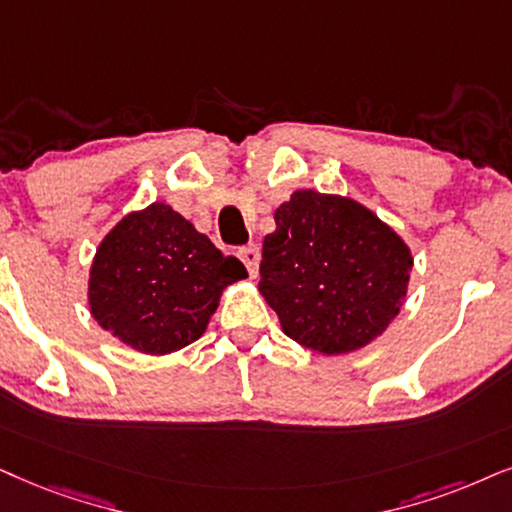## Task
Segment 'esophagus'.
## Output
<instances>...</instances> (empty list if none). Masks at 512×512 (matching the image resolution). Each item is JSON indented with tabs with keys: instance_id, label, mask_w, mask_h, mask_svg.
I'll list each match as a JSON object with an SVG mask.
<instances>
[{
	"instance_id": "esophagus-1",
	"label": "esophagus",
	"mask_w": 512,
	"mask_h": 512,
	"mask_svg": "<svg viewBox=\"0 0 512 512\" xmlns=\"http://www.w3.org/2000/svg\"><path fill=\"white\" fill-rule=\"evenodd\" d=\"M238 257H241L248 274L257 276V267H260V248H257V245H245V248L238 250Z\"/></svg>"
}]
</instances>
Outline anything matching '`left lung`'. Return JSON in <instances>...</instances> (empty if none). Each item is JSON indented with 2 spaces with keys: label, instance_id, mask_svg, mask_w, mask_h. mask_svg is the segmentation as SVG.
<instances>
[{
  "label": "left lung",
  "instance_id": "8db88e82",
  "mask_svg": "<svg viewBox=\"0 0 512 512\" xmlns=\"http://www.w3.org/2000/svg\"><path fill=\"white\" fill-rule=\"evenodd\" d=\"M274 219L260 293L283 333L328 357L378 338L406 297V243L357 200L316 191H295Z\"/></svg>",
  "mask_w": 512,
  "mask_h": 512
}]
</instances>
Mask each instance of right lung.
Returning a JSON list of instances; mask_svg holds the SVG:
<instances>
[{"mask_svg": "<svg viewBox=\"0 0 512 512\" xmlns=\"http://www.w3.org/2000/svg\"><path fill=\"white\" fill-rule=\"evenodd\" d=\"M248 276L170 205L132 212L103 238L89 276L101 328L144 354H170L203 335L229 283Z\"/></svg>", "mask_w": 512, "mask_h": 512, "instance_id": "right-lung-1", "label": "right lung"}]
</instances>
